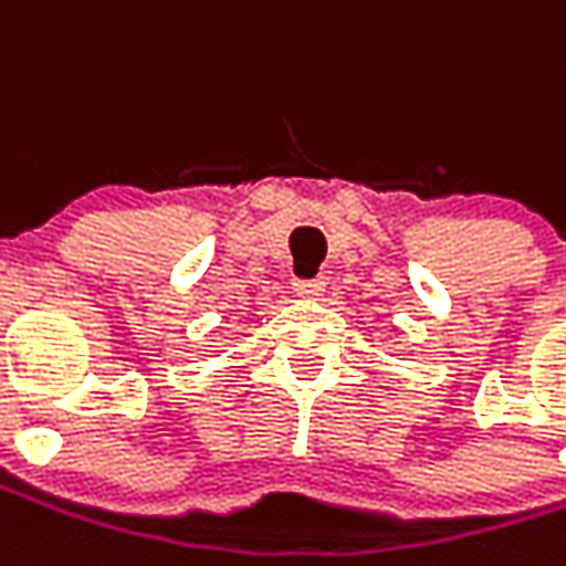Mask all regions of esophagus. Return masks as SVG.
Returning a JSON list of instances; mask_svg holds the SVG:
<instances>
[{
  "mask_svg": "<svg viewBox=\"0 0 566 566\" xmlns=\"http://www.w3.org/2000/svg\"><path fill=\"white\" fill-rule=\"evenodd\" d=\"M294 294L315 300L324 294V279H294Z\"/></svg>",
  "mask_w": 566,
  "mask_h": 566,
  "instance_id": "esophagus-1",
  "label": "esophagus"
}]
</instances>
